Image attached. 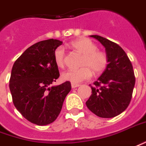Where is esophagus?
<instances>
[{"label": "esophagus", "instance_id": "obj_1", "mask_svg": "<svg viewBox=\"0 0 146 146\" xmlns=\"http://www.w3.org/2000/svg\"><path fill=\"white\" fill-rule=\"evenodd\" d=\"M79 86H80V84H74V83L71 84V87L73 88H75L79 87Z\"/></svg>", "mask_w": 146, "mask_h": 146}]
</instances>
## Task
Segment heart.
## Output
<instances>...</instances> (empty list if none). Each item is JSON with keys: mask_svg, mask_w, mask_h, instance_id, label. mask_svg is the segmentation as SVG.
Segmentation results:
<instances>
[{"mask_svg": "<svg viewBox=\"0 0 146 146\" xmlns=\"http://www.w3.org/2000/svg\"><path fill=\"white\" fill-rule=\"evenodd\" d=\"M70 46L76 51L83 54L79 70H68L62 74V78L64 80L71 83H79L84 80L89 79L92 72L100 73L107 68L108 63V58L104 52L97 50L96 43L87 38H80L70 42ZM66 51L62 46H59L54 53V59L57 66L62 68L65 65Z\"/></svg>", "mask_w": 146, "mask_h": 146, "instance_id": "heart-1", "label": "heart"}]
</instances>
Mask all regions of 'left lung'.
Returning <instances> with one entry per match:
<instances>
[{
  "label": "left lung",
  "mask_w": 146,
  "mask_h": 146,
  "mask_svg": "<svg viewBox=\"0 0 146 146\" xmlns=\"http://www.w3.org/2000/svg\"><path fill=\"white\" fill-rule=\"evenodd\" d=\"M105 47L108 63L101 76L94 82L86 106L96 115L113 118L123 112L130 104L135 76L126 52L115 42L100 35H90Z\"/></svg>",
  "instance_id": "left-lung-1"
}]
</instances>
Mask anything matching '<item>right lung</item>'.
I'll use <instances>...</instances> for the list:
<instances>
[{"instance_id":"1","label":"right lung","mask_w":146,"mask_h":146,"mask_svg":"<svg viewBox=\"0 0 146 146\" xmlns=\"http://www.w3.org/2000/svg\"><path fill=\"white\" fill-rule=\"evenodd\" d=\"M62 42L43 40L31 46L16 60L12 69L9 88L16 108L31 123L45 126L61 112L71 90L70 81L52 86L60 76L54 53Z\"/></svg>"}]
</instances>
